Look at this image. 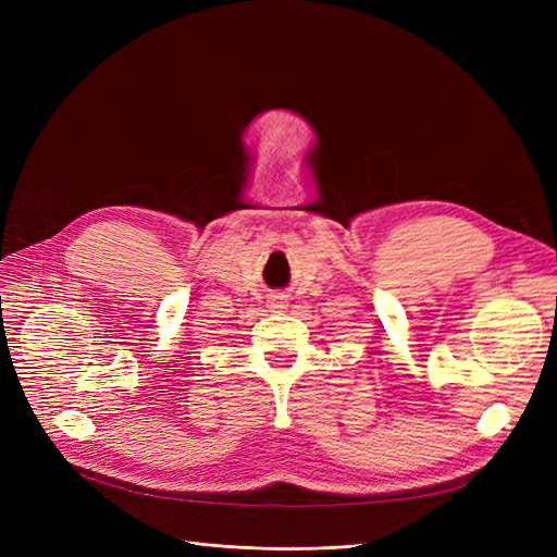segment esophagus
Segmentation results:
<instances>
[{
    "label": "esophagus",
    "instance_id": "obj_1",
    "mask_svg": "<svg viewBox=\"0 0 557 557\" xmlns=\"http://www.w3.org/2000/svg\"><path fill=\"white\" fill-rule=\"evenodd\" d=\"M274 307H281V309L285 307V305H283V301H281V297H274Z\"/></svg>",
    "mask_w": 557,
    "mask_h": 557
}]
</instances>
